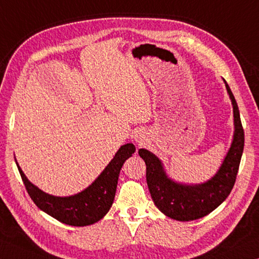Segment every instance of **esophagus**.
<instances>
[{"mask_svg": "<svg viewBox=\"0 0 259 259\" xmlns=\"http://www.w3.org/2000/svg\"><path fill=\"white\" fill-rule=\"evenodd\" d=\"M134 138L136 139V142H143V134L140 131H137V133H135Z\"/></svg>", "mask_w": 259, "mask_h": 259, "instance_id": "34e87169", "label": "esophagus"}]
</instances>
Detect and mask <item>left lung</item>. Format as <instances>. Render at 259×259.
<instances>
[{
	"instance_id": "left-lung-1",
	"label": "left lung",
	"mask_w": 259,
	"mask_h": 259,
	"mask_svg": "<svg viewBox=\"0 0 259 259\" xmlns=\"http://www.w3.org/2000/svg\"><path fill=\"white\" fill-rule=\"evenodd\" d=\"M227 94L233 107V138L229 151L216 174L199 184L177 182L165 171L164 164L154 153L140 148L139 156L146 164V182L153 202L166 217L179 222L202 218L219 207L234 186L244 146V133L238 104L225 80Z\"/></svg>"
}]
</instances>
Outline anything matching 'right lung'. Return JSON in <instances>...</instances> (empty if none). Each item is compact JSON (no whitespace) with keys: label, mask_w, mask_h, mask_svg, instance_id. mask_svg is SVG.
<instances>
[{"label":"right lung","mask_w":259,"mask_h":259,"mask_svg":"<svg viewBox=\"0 0 259 259\" xmlns=\"http://www.w3.org/2000/svg\"><path fill=\"white\" fill-rule=\"evenodd\" d=\"M136 151L134 144L122 145L99 176L84 190L69 196H57L42 191L26 177L16 160L26 190L42 211L71 226H88L104 218L115 198L121 168Z\"/></svg>","instance_id":"1"}]
</instances>
